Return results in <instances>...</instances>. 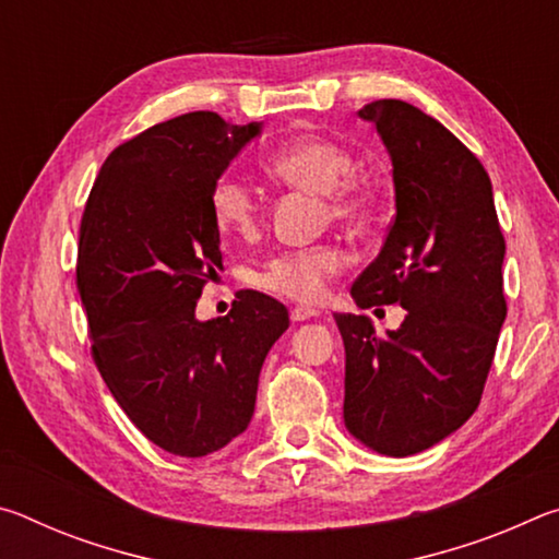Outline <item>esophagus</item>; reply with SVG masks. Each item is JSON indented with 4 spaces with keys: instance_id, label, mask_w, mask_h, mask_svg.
Masks as SVG:
<instances>
[{
    "instance_id": "1",
    "label": "esophagus",
    "mask_w": 559,
    "mask_h": 559,
    "mask_svg": "<svg viewBox=\"0 0 559 559\" xmlns=\"http://www.w3.org/2000/svg\"><path fill=\"white\" fill-rule=\"evenodd\" d=\"M316 316H320L316 308H308V306H296L290 310V320L293 323H302V320H310V318H316Z\"/></svg>"
}]
</instances>
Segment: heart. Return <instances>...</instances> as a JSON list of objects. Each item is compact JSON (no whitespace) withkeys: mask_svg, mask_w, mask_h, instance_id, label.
Masks as SVG:
<instances>
[{"mask_svg":"<svg viewBox=\"0 0 559 559\" xmlns=\"http://www.w3.org/2000/svg\"><path fill=\"white\" fill-rule=\"evenodd\" d=\"M357 159L353 150L325 135H302L281 145L269 157L266 169L283 187L325 194L330 214L340 222H362L372 212L374 192L353 177ZM212 219L229 239L259 236L266 216L261 194L246 179L224 175L214 182ZM345 266L343 251L335 246H306L271 257L257 273V286L273 296L313 302L325 296L328 283Z\"/></svg>","mask_w":559,"mask_h":559,"instance_id":"obj_1","label":"heart"}]
</instances>
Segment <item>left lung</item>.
Returning <instances> with one entry per match:
<instances>
[{"instance_id": "obj_1", "label": "left lung", "mask_w": 559, "mask_h": 559, "mask_svg": "<svg viewBox=\"0 0 559 559\" xmlns=\"http://www.w3.org/2000/svg\"><path fill=\"white\" fill-rule=\"evenodd\" d=\"M392 157L396 214L384 246L353 283L359 308L406 310L386 337L367 316L335 313L345 343V427L384 456H412L478 409L508 313L506 239L480 159L427 112L374 100Z\"/></svg>"}]
</instances>
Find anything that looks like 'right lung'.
Returning <instances> with one entry per match:
<instances>
[{"instance_id":"right-lung-1","label":"right lung","mask_w":559,"mask_h":559,"mask_svg":"<svg viewBox=\"0 0 559 559\" xmlns=\"http://www.w3.org/2000/svg\"><path fill=\"white\" fill-rule=\"evenodd\" d=\"M259 132L210 110L157 122L112 150L83 210L75 286L93 362L128 419L175 456L246 431L263 359L290 325L259 290H241L229 316L194 318L222 269L212 187Z\"/></svg>"}]
</instances>
